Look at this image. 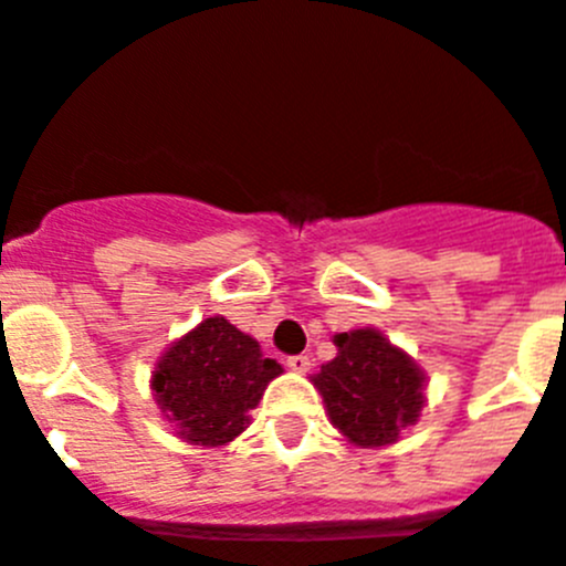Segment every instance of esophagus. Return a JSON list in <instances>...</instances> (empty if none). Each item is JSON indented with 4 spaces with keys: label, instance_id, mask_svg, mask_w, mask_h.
<instances>
[{
    "label": "esophagus",
    "instance_id": "esophagus-1",
    "mask_svg": "<svg viewBox=\"0 0 566 566\" xmlns=\"http://www.w3.org/2000/svg\"><path fill=\"white\" fill-rule=\"evenodd\" d=\"M286 365H289V371L306 374V371H308V365H312V359H308L306 354H294V357L286 359Z\"/></svg>",
    "mask_w": 566,
    "mask_h": 566
}]
</instances>
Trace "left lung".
I'll return each mask as SVG.
<instances>
[{
	"label": "left lung",
	"mask_w": 566,
	"mask_h": 566,
	"mask_svg": "<svg viewBox=\"0 0 566 566\" xmlns=\"http://www.w3.org/2000/svg\"><path fill=\"white\" fill-rule=\"evenodd\" d=\"M334 345L337 357L312 377L328 419L357 448L394 444L422 417L428 377L379 328L334 334Z\"/></svg>",
	"instance_id": "left-lung-1"
}]
</instances>
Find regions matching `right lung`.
<instances>
[{
    "label": "right lung",
    "mask_w": 566,
    "mask_h": 566,
    "mask_svg": "<svg viewBox=\"0 0 566 566\" xmlns=\"http://www.w3.org/2000/svg\"><path fill=\"white\" fill-rule=\"evenodd\" d=\"M280 374L283 365L263 357L258 339L214 314L169 343L149 385L161 417L184 442L221 448L247 431L249 413Z\"/></svg>",
    "instance_id": "1"
}]
</instances>
